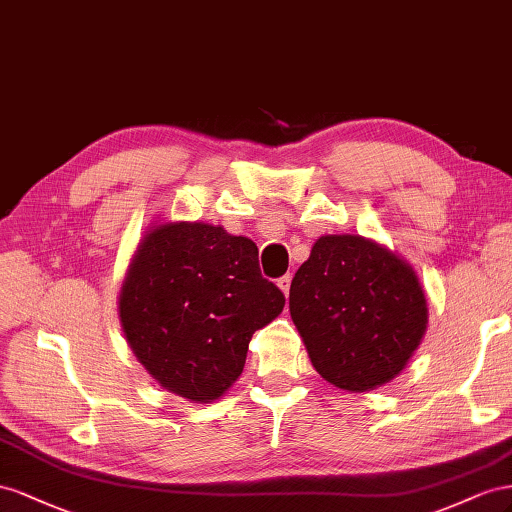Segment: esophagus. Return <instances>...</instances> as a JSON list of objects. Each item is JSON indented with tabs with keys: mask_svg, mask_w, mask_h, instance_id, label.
Returning <instances> with one entry per match:
<instances>
[{
	"mask_svg": "<svg viewBox=\"0 0 512 512\" xmlns=\"http://www.w3.org/2000/svg\"><path fill=\"white\" fill-rule=\"evenodd\" d=\"M276 285H279V287H281V291H283V294H285V296H289V287H291V276H289V274H283V276H281V279H279V281H276Z\"/></svg>",
	"mask_w": 512,
	"mask_h": 512,
	"instance_id": "obj_1",
	"label": "esophagus"
}]
</instances>
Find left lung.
I'll return each mask as SVG.
<instances>
[{
	"label": "left lung",
	"mask_w": 512,
	"mask_h": 512,
	"mask_svg": "<svg viewBox=\"0 0 512 512\" xmlns=\"http://www.w3.org/2000/svg\"><path fill=\"white\" fill-rule=\"evenodd\" d=\"M289 313L317 373L349 392L399 375L427 328L414 270L360 236L315 242L291 281Z\"/></svg>",
	"instance_id": "obj_1"
}]
</instances>
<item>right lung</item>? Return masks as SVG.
Returning a JSON list of instances; mask_svg holds the SVG:
<instances>
[{
  "instance_id": "add662e5",
  "label": "right lung",
  "mask_w": 512,
  "mask_h": 512,
  "mask_svg": "<svg viewBox=\"0 0 512 512\" xmlns=\"http://www.w3.org/2000/svg\"><path fill=\"white\" fill-rule=\"evenodd\" d=\"M283 291L261 276L257 246L223 227L160 225L139 244L120 296L135 356L160 386L208 403L236 382L255 330Z\"/></svg>"
}]
</instances>
